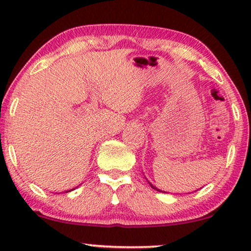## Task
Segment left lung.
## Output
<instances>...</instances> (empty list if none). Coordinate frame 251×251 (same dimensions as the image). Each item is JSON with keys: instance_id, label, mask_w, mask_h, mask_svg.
<instances>
[{"instance_id": "8db88e82", "label": "left lung", "mask_w": 251, "mask_h": 251, "mask_svg": "<svg viewBox=\"0 0 251 251\" xmlns=\"http://www.w3.org/2000/svg\"><path fill=\"white\" fill-rule=\"evenodd\" d=\"M151 186H152V187H153V188H154V190H156V191H159V192H161V191H160V190H157V188H156V187H154V186H153V185H152V184H151Z\"/></svg>"}]
</instances>
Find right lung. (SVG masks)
I'll use <instances>...</instances> for the list:
<instances>
[{
    "label": "right lung",
    "instance_id": "1",
    "mask_svg": "<svg viewBox=\"0 0 251 251\" xmlns=\"http://www.w3.org/2000/svg\"><path fill=\"white\" fill-rule=\"evenodd\" d=\"M67 192H70V191H67Z\"/></svg>",
    "mask_w": 251,
    "mask_h": 251
}]
</instances>
